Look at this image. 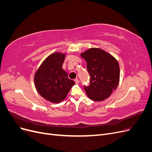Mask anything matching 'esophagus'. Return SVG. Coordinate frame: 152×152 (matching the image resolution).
<instances>
[{
	"label": "esophagus",
	"mask_w": 152,
	"mask_h": 152,
	"mask_svg": "<svg viewBox=\"0 0 152 152\" xmlns=\"http://www.w3.org/2000/svg\"><path fill=\"white\" fill-rule=\"evenodd\" d=\"M74 81H75V84H79V80H78L77 79H75V80H74Z\"/></svg>",
	"instance_id": "obj_1"
}]
</instances>
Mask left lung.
I'll use <instances>...</instances> for the list:
<instances>
[{"label":"left lung","instance_id":"1","mask_svg":"<svg viewBox=\"0 0 152 152\" xmlns=\"http://www.w3.org/2000/svg\"><path fill=\"white\" fill-rule=\"evenodd\" d=\"M87 63L90 75L89 86H84L88 97L99 102L108 98L117 88L120 77L117 61L108 53L98 48L89 49L81 54Z\"/></svg>","mask_w":152,"mask_h":152}]
</instances>
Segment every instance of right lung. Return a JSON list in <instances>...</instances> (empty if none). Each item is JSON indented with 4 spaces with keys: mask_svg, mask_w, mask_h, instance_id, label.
Wrapping results in <instances>:
<instances>
[{
    "mask_svg": "<svg viewBox=\"0 0 152 152\" xmlns=\"http://www.w3.org/2000/svg\"><path fill=\"white\" fill-rule=\"evenodd\" d=\"M65 54L55 53L45 59L35 75L37 91L44 98L59 103L66 98L75 82L62 68Z\"/></svg>",
    "mask_w": 152,
    "mask_h": 152,
    "instance_id": "obj_1",
    "label": "right lung"
}]
</instances>
